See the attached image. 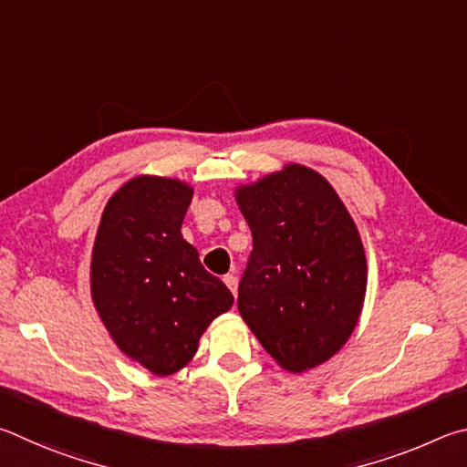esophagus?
<instances>
[{"instance_id":"obj_1","label":"esophagus","mask_w":467,"mask_h":467,"mask_svg":"<svg viewBox=\"0 0 467 467\" xmlns=\"http://www.w3.org/2000/svg\"><path fill=\"white\" fill-rule=\"evenodd\" d=\"M223 283L227 285L229 291H232L234 296H235V293H238V276H235V275H225L223 276Z\"/></svg>"}]
</instances>
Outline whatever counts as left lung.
Here are the masks:
<instances>
[{"mask_svg":"<svg viewBox=\"0 0 467 467\" xmlns=\"http://www.w3.org/2000/svg\"><path fill=\"white\" fill-rule=\"evenodd\" d=\"M252 232L238 309L283 369L301 373L347 345L361 316L367 258L353 217L328 180L287 163L235 188Z\"/></svg>","mask_w":467,"mask_h":467,"instance_id":"left-lung-1","label":"left lung"}]
</instances>
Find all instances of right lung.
Wrapping results in <instances>:
<instances>
[{
	"label": "right lung",
	"mask_w": 467,
	"mask_h": 467,
	"mask_svg": "<svg viewBox=\"0 0 467 467\" xmlns=\"http://www.w3.org/2000/svg\"><path fill=\"white\" fill-rule=\"evenodd\" d=\"M191 201L182 180H129L106 202L92 250L98 316L114 345L160 378L191 363L202 332L234 304L180 232Z\"/></svg>",
	"instance_id": "right-lung-1"
}]
</instances>
